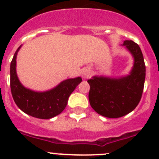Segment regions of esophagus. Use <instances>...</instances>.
Masks as SVG:
<instances>
[{
    "instance_id": "1",
    "label": "esophagus",
    "mask_w": 159,
    "mask_h": 159,
    "mask_svg": "<svg viewBox=\"0 0 159 159\" xmlns=\"http://www.w3.org/2000/svg\"><path fill=\"white\" fill-rule=\"evenodd\" d=\"M90 75H91V71L88 68H85L83 69V71L82 72V78H84V79H87L88 77H90Z\"/></svg>"
}]
</instances>
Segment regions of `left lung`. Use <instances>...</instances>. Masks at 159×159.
I'll return each mask as SVG.
<instances>
[{
  "mask_svg": "<svg viewBox=\"0 0 159 159\" xmlns=\"http://www.w3.org/2000/svg\"><path fill=\"white\" fill-rule=\"evenodd\" d=\"M134 57L128 75L118 77L94 76L87 81L90 85V105L96 112L107 118L125 116L138 106L145 80V64L139 46L132 40L122 44Z\"/></svg>",
  "mask_w": 159,
  "mask_h": 159,
  "instance_id": "8db88e82",
  "label": "left lung"
}]
</instances>
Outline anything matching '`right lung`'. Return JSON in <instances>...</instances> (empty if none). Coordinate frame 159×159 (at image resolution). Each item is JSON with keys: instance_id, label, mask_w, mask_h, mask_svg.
<instances>
[{"instance_id": "add662e5", "label": "right lung", "mask_w": 159, "mask_h": 159, "mask_svg": "<svg viewBox=\"0 0 159 159\" xmlns=\"http://www.w3.org/2000/svg\"><path fill=\"white\" fill-rule=\"evenodd\" d=\"M14 54L11 62V90L13 99L21 111L35 118L48 120L59 115L65 109L70 95L82 82V77L62 81L52 89L35 92L21 84L16 73V57L20 48Z\"/></svg>"}]
</instances>
